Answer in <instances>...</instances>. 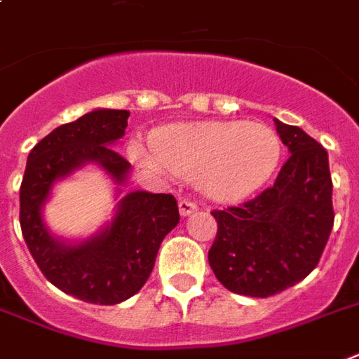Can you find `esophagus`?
Returning <instances> with one entry per match:
<instances>
[{
  "mask_svg": "<svg viewBox=\"0 0 359 359\" xmlns=\"http://www.w3.org/2000/svg\"><path fill=\"white\" fill-rule=\"evenodd\" d=\"M199 207L196 201H190V199H180L179 201V210H180V215L182 216H188L191 215V212H196Z\"/></svg>",
  "mask_w": 359,
  "mask_h": 359,
  "instance_id": "34e87169",
  "label": "esophagus"
}]
</instances>
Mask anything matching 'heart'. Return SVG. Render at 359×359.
<instances>
[{"label": "heart", "mask_w": 359, "mask_h": 359, "mask_svg": "<svg viewBox=\"0 0 359 359\" xmlns=\"http://www.w3.org/2000/svg\"><path fill=\"white\" fill-rule=\"evenodd\" d=\"M154 152L133 149V156L156 173L198 177L201 190L220 201L252 194L269 179L278 158L280 139L258 122L177 124L156 133Z\"/></svg>", "instance_id": "obj_1"}]
</instances>
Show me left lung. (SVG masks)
I'll list each match as a JSON object with an SVG mask.
<instances>
[{"label": "left lung", "mask_w": 359, "mask_h": 359, "mask_svg": "<svg viewBox=\"0 0 359 359\" xmlns=\"http://www.w3.org/2000/svg\"><path fill=\"white\" fill-rule=\"evenodd\" d=\"M290 158L275 184L243 205L212 210L209 264L224 288L269 297L294 286L318 265L333 228V182L327 152L297 126L275 120Z\"/></svg>", "instance_id": "obj_1"}]
</instances>
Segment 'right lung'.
Instances as JSON below:
<instances>
[{
  "label": "right lung",
  "mask_w": 359,
  "mask_h": 359,
  "mask_svg": "<svg viewBox=\"0 0 359 359\" xmlns=\"http://www.w3.org/2000/svg\"><path fill=\"white\" fill-rule=\"evenodd\" d=\"M128 111L97 109L64 124L35 144L20 184V228L35 264L56 288L95 305H116L143 288L163 237L179 224L171 194L131 191L120 201L114 222L94 239L67 246L52 239L41 222L52 182L97 161L122 182L130 161L111 144L124 135Z\"/></svg>",
  "instance_id": "1"
}]
</instances>
